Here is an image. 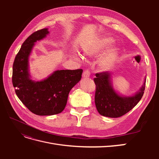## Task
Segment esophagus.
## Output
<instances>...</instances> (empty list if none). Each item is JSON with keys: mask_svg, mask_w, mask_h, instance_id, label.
Instances as JSON below:
<instances>
[{"mask_svg": "<svg viewBox=\"0 0 159 159\" xmlns=\"http://www.w3.org/2000/svg\"><path fill=\"white\" fill-rule=\"evenodd\" d=\"M90 76V72L88 70H85L83 73V78H88Z\"/></svg>", "mask_w": 159, "mask_h": 159, "instance_id": "1", "label": "esophagus"}]
</instances>
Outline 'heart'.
<instances>
[{
    "instance_id": "heart-1",
    "label": "heart",
    "mask_w": 159,
    "mask_h": 159,
    "mask_svg": "<svg viewBox=\"0 0 159 159\" xmlns=\"http://www.w3.org/2000/svg\"><path fill=\"white\" fill-rule=\"evenodd\" d=\"M113 42L114 40L112 38L109 36L103 37L96 42L95 44L86 47L84 50V52L86 55L89 56H98L101 53H102L105 49H106L108 46L113 44ZM118 52L119 49L117 48H113L111 49L107 53V54L104 56V57H103L102 61H100V66L104 70H107L111 68L117 58Z\"/></svg>"
}]
</instances>
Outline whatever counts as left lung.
<instances>
[{
  "mask_svg": "<svg viewBox=\"0 0 159 159\" xmlns=\"http://www.w3.org/2000/svg\"><path fill=\"white\" fill-rule=\"evenodd\" d=\"M111 73L108 71L96 74L95 103L100 115L111 118L123 116L131 110L143 97L145 88L146 77L137 92L130 96L118 93L113 87Z\"/></svg>",
  "mask_w": 159,
  "mask_h": 159,
  "instance_id": "left-lung-1",
  "label": "left lung"
}]
</instances>
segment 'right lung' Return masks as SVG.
Returning <instances> with one entry per match:
<instances>
[{"label":"right lung","mask_w":159,"mask_h":159,"mask_svg":"<svg viewBox=\"0 0 159 159\" xmlns=\"http://www.w3.org/2000/svg\"><path fill=\"white\" fill-rule=\"evenodd\" d=\"M50 32L44 28L34 32L24 42L14 60L12 84L17 97L37 115H53L66 107L70 90L81 80L83 70H56L40 81L31 78L29 57L35 43Z\"/></svg>","instance_id":"right-lung-1"}]
</instances>
